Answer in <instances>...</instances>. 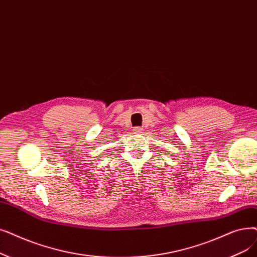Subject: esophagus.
I'll list each match as a JSON object with an SVG mask.
<instances>
[{
  "instance_id": "obj_1",
  "label": "esophagus",
  "mask_w": 257,
  "mask_h": 257,
  "mask_svg": "<svg viewBox=\"0 0 257 257\" xmlns=\"http://www.w3.org/2000/svg\"><path fill=\"white\" fill-rule=\"evenodd\" d=\"M142 131H143V128H141V127L133 128V132H136V133H142Z\"/></svg>"
}]
</instances>
